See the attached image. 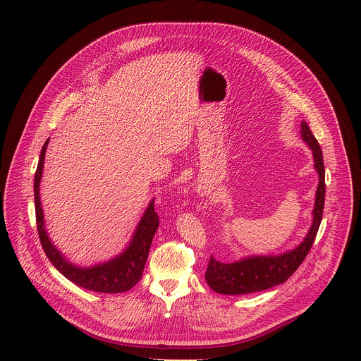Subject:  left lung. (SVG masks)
I'll return each mask as SVG.
<instances>
[{
	"label": "left lung",
	"instance_id": "obj_1",
	"mask_svg": "<svg viewBox=\"0 0 361 361\" xmlns=\"http://www.w3.org/2000/svg\"><path fill=\"white\" fill-rule=\"evenodd\" d=\"M301 138L310 147L314 157V169L319 174V185L313 209V223L304 240L293 250L277 255H248L234 263H221L212 255L205 281L212 290L220 294L237 295L263 291L287 281L293 273L304 262L317 235L326 197V171L323 163V152L319 141L308 128L305 121H301Z\"/></svg>",
	"mask_w": 361,
	"mask_h": 361
}]
</instances>
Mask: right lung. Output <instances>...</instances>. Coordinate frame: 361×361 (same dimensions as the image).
Listing matches in <instances>:
<instances>
[{"label":"right lung","instance_id":"add662e5","mask_svg":"<svg viewBox=\"0 0 361 361\" xmlns=\"http://www.w3.org/2000/svg\"><path fill=\"white\" fill-rule=\"evenodd\" d=\"M49 138L44 142L34 177V200L35 219L41 245L53 266L70 281L78 287L97 293H123L133 288L141 279L147 262L148 251L154 234L159 228V216L154 212V200L149 201L147 210L138 221L128 245L114 259L94 264L91 267H80L70 263L61 251L49 240L44 224V213L39 200V183L42 177L45 151Z\"/></svg>","mask_w":361,"mask_h":361}]
</instances>
